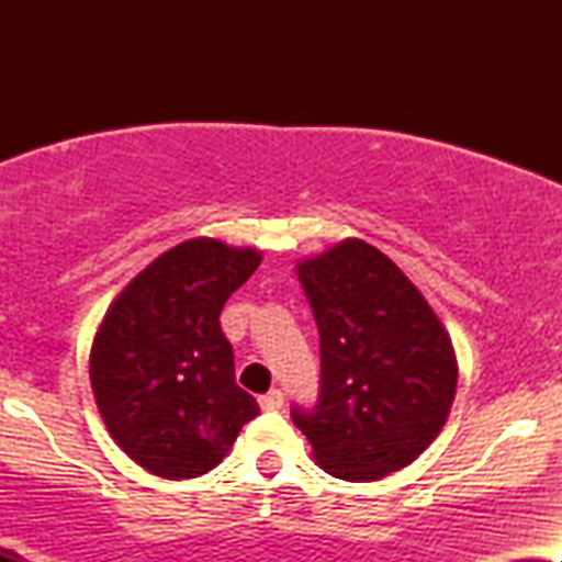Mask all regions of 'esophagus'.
<instances>
[{
	"label": "esophagus",
	"mask_w": 562,
	"mask_h": 562,
	"mask_svg": "<svg viewBox=\"0 0 562 562\" xmlns=\"http://www.w3.org/2000/svg\"><path fill=\"white\" fill-rule=\"evenodd\" d=\"M282 404H285V396H282V391H277V389H272L269 393H263V396H259V406H261L263 412L280 409Z\"/></svg>",
	"instance_id": "1"
}]
</instances>
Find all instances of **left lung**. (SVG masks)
I'll use <instances>...</instances> for the list:
<instances>
[{"label": "left lung", "mask_w": 562, "mask_h": 562, "mask_svg": "<svg viewBox=\"0 0 562 562\" xmlns=\"http://www.w3.org/2000/svg\"><path fill=\"white\" fill-rule=\"evenodd\" d=\"M319 327V398L290 417L314 460L344 481H378L430 447L457 391L454 348L389 256L344 240L299 263Z\"/></svg>", "instance_id": "obj_1"}]
</instances>
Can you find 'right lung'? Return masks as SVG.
<instances>
[{"instance_id":"right-lung-1","label":"right lung","mask_w":562,"mask_h":562,"mask_svg":"<svg viewBox=\"0 0 562 562\" xmlns=\"http://www.w3.org/2000/svg\"><path fill=\"white\" fill-rule=\"evenodd\" d=\"M254 248L198 237L158 256L113 301L89 378L113 441L160 479H198L222 462L259 404L235 383L224 303L256 272Z\"/></svg>"}]
</instances>
